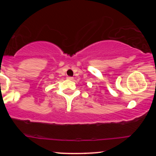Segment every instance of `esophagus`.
<instances>
[{"label": "esophagus", "instance_id": "34e87169", "mask_svg": "<svg viewBox=\"0 0 156 156\" xmlns=\"http://www.w3.org/2000/svg\"><path fill=\"white\" fill-rule=\"evenodd\" d=\"M67 78L68 80H73V77H71V76H67Z\"/></svg>", "mask_w": 156, "mask_h": 156}]
</instances>
